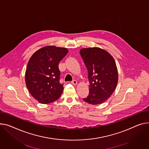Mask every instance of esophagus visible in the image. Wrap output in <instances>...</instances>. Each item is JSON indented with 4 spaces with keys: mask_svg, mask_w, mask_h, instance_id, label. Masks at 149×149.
Masks as SVG:
<instances>
[{
    "mask_svg": "<svg viewBox=\"0 0 149 149\" xmlns=\"http://www.w3.org/2000/svg\"><path fill=\"white\" fill-rule=\"evenodd\" d=\"M71 83H72L73 85H74V86H76V85L77 84V81L75 80H72V81Z\"/></svg>",
    "mask_w": 149,
    "mask_h": 149,
    "instance_id": "34e87169",
    "label": "esophagus"
}]
</instances>
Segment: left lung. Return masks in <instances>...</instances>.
<instances>
[{"mask_svg":"<svg viewBox=\"0 0 149 149\" xmlns=\"http://www.w3.org/2000/svg\"><path fill=\"white\" fill-rule=\"evenodd\" d=\"M80 55L88 72L89 93L83 100L90 104L105 102L115 91L118 82V72L113 56L98 48H82Z\"/></svg>","mask_w":149,"mask_h":149,"instance_id":"obj_1","label":"left lung"}]
</instances>
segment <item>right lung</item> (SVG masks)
I'll use <instances>...</instances> for the list:
<instances>
[{
  "instance_id": "obj_1",
  "label": "right lung",
  "mask_w": 149,
  "mask_h": 149,
  "mask_svg": "<svg viewBox=\"0 0 149 149\" xmlns=\"http://www.w3.org/2000/svg\"><path fill=\"white\" fill-rule=\"evenodd\" d=\"M68 52L66 48L47 46L36 51L30 58L25 81L32 96L39 103L53 102L60 97L63 84L59 82L58 63Z\"/></svg>"
}]
</instances>
